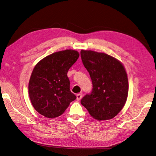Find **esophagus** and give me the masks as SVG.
<instances>
[{"label":"esophagus","mask_w":156,"mask_h":156,"mask_svg":"<svg viewBox=\"0 0 156 156\" xmlns=\"http://www.w3.org/2000/svg\"><path fill=\"white\" fill-rule=\"evenodd\" d=\"M82 97H83V96H82L81 94H77V101L81 100Z\"/></svg>","instance_id":"34e87169"}]
</instances>
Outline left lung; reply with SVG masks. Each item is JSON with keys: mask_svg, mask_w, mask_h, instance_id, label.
<instances>
[{"mask_svg": "<svg viewBox=\"0 0 156 156\" xmlns=\"http://www.w3.org/2000/svg\"><path fill=\"white\" fill-rule=\"evenodd\" d=\"M81 56L93 87L81 103L94 119H113L124 107L128 94V80L124 66L103 53L81 50Z\"/></svg>", "mask_w": 156, "mask_h": 156, "instance_id": "8db88e82", "label": "left lung"}]
</instances>
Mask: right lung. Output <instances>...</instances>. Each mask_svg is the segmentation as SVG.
Masks as SVG:
<instances>
[{
	"mask_svg": "<svg viewBox=\"0 0 156 156\" xmlns=\"http://www.w3.org/2000/svg\"><path fill=\"white\" fill-rule=\"evenodd\" d=\"M79 56L77 51L56 52L41 60L33 69L29 83V94L35 110L49 119L62 115L76 99L70 91L69 69Z\"/></svg>",
	"mask_w": 156,
	"mask_h": 156,
	"instance_id": "1",
	"label": "right lung"
}]
</instances>
